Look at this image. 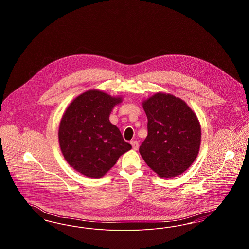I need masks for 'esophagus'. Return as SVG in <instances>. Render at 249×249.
I'll use <instances>...</instances> for the list:
<instances>
[{
    "mask_svg": "<svg viewBox=\"0 0 249 249\" xmlns=\"http://www.w3.org/2000/svg\"><path fill=\"white\" fill-rule=\"evenodd\" d=\"M130 143H131V145H132V148H133L134 150H137V149H138V147H139V143H138V142H137L136 140H133V141H131Z\"/></svg>",
    "mask_w": 249,
    "mask_h": 249,
    "instance_id": "obj_1",
    "label": "esophagus"
}]
</instances>
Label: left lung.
<instances>
[{"label":"left lung","mask_w":249,"mask_h":249,"mask_svg":"<svg viewBox=\"0 0 249 249\" xmlns=\"http://www.w3.org/2000/svg\"><path fill=\"white\" fill-rule=\"evenodd\" d=\"M147 117V136L139 152L160 178L184 173L197 158L201 126L194 112L181 99L157 93L142 103Z\"/></svg>","instance_id":"obj_1"}]
</instances>
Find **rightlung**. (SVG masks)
Segmentation results:
<instances>
[{"mask_svg":"<svg viewBox=\"0 0 249 249\" xmlns=\"http://www.w3.org/2000/svg\"><path fill=\"white\" fill-rule=\"evenodd\" d=\"M120 102V98L89 90L71 102L61 119V152L67 162L86 177L102 178L131 148L119 128L109 121L112 109Z\"/></svg>","mask_w":249,"mask_h":249,"instance_id":"1","label":"right lung"}]
</instances>
